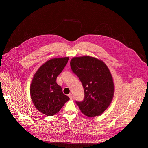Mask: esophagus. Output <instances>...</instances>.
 Segmentation results:
<instances>
[{"mask_svg": "<svg viewBox=\"0 0 148 148\" xmlns=\"http://www.w3.org/2000/svg\"><path fill=\"white\" fill-rule=\"evenodd\" d=\"M68 97H69V98L71 99H72V98H73V95H72V94H69L68 95Z\"/></svg>", "mask_w": 148, "mask_h": 148, "instance_id": "1", "label": "esophagus"}]
</instances>
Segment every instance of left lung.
<instances>
[{
  "mask_svg": "<svg viewBox=\"0 0 148 148\" xmlns=\"http://www.w3.org/2000/svg\"><path fill=\"white\" fill-rule=\"evenodd\" d=\"M70 65L81 81L85 95L83 101L76 103L87 116L100 115L114 97V85L109 69L101 60L88 56L73 57Z\"/></svg>",
  "mask_w": 148,
  "mask_h": 148,
  "instance_id": "8db88e82",
  "label": "left lung"
}]
</instances>
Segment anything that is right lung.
Returning a JSON list of instances; mask_svg holds the SVG:
<instances>
[{
    "instance_id": "obj_1",
    "label": "right lung",
    "mask_w": 148,
    "mask_h": 148,
    "mask_svg": "<svg viewBox=\"0 0 148 148\" xmlns=\"http://www.w3.org/2000/svg\"><path fill=\"white\" fill-rule=\"evenodd\" d=\"M68 60V57L50 59L39 68L33 78L30 87L32 101L40 112L48 116L57 113L69 100L56 83Z\"/></svg>"
}]
</instances>
